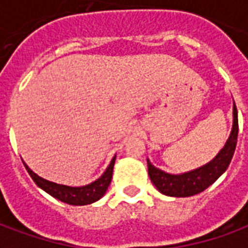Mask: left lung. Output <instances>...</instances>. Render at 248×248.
<instances>
[{
    "instance_id": "1",
    "label": "left lung",
    "mask_w": 248,
    "mask_h": 248,
    "mask_svg": "<svg viewBox=\"0 0 248 248\" xmlns=\"http://www.w3.org/2000/svg\"><path fill=\"white\" fill-rule=\"evenodd\" d=\"M232 130L230 138L226 142V145L222 150L219 151L218 155L210 161L207 165L195 169L192 171L174 175L169 174L153 166L150 161L147 159V169H149V177H150L153 185L165 195L169 197H191L195 194L206 190L210 185H213L222 174H223L230 162L234 155L235 147H236V140H238V110L236 106H232Z\"/></svg>"
}]
</instances>
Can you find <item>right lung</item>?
I'll return each instance as SVG.
<instances>
[{
	"label": "right lung",
	"mask_w": 248,
	"mask_h": 248,
	"mask_svg": "<svg viewBox=\"0 0 248 248\" xmlns=\"http://www.w3.org/2000/svg\"><path fill=\"white\" fill-rule=\"evenodd\" d=\"M114 163H115V156L111 159L110 165L106 169V171L102 174V177L98 178L97 181H94L90 185L81 187L65 186V185H58V183L46 181L44 178H41L40 175H37L35 172L31 171L26 163H24V165L31 179L35 182V185L41 187L49 195L56 198L58 201H61V202L67 203V204L83 206V204H90V203L97 202L98 199H101L105 195L108 185L111 182V178H113Z\"/></svg>",
	"instance_id": "1"
}]
</instances>
